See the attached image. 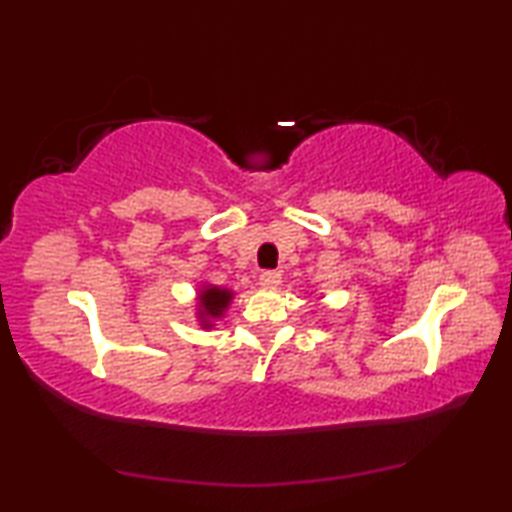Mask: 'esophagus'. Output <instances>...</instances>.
<instances>
[{"label": "esophagus", "mask_w": 512, "mask_h": 512, "mask_svg": "<svg viewBox=\"0 0 512 512\" xmlns=\"http://www.w3.org/2000/svg\"><path fill=\"white\" fill-rule=\"evenodd\" d=\"M259 284H262L264 289H277L282 284V275L277 271H262V275H259Z\"/></svg>", "instance_id": "esophagus-1"}]
</instances>
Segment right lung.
<instances>
[{
    "label": "right lung",
    "instance_id": "right-lung-1",
    "mask_svg": "<svg viewBox=\"0 0 512 512\" xmlns=\"http://www.w3.org/2000/svg\"><path fill=\"white\" fill-rule=\"evenodd\" d=\"M232 298H235V291L230 289H223V287H216V284H201V289H198V296H196V316H198V323H201L203 329H210L214 327V320H219L225 309L230 307Z\"/></svg>",
    "mask_w": 512,
    "mask_h": 512
}]
</instances>
